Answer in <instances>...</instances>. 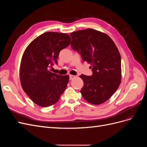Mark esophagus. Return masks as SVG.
<instances>
[{
  "instance_id": "34e87169",
  "label": "esophagus",
  "mask_w": 147,
  "mask_h": 147,
  "mask_svg": "<svg viewBox=\"0 0 147 147\" xmlns=\"http://www.w3.org/2000/svg\"><path fill=\"white\" fill-rule=\"evenodd\" d=\"M75 77H76V76H75V75H70V76H69V78H70V80H73Z\"/></svg>"
}]
</instances>
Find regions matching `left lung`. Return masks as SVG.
I'll list each match as a JSON object with an SVG mask.
<instances>
[{"instance_id": "1", "label": "left lung", "mask_w": 147, "mask_h": 147, "mask_svg": "<svg viewBox=\"0 0 147 147\" xmlns=\"http://www.w3.org/2000/svg\"><path fill=\"white\" fill-rule=\"evenodd\" d=\"M71 47L80 54L83 61L90 64L92 76L82 74L84 85L80 91L90 104L99 105L109 100L121 80V56L108 35L93 29L70 33Z\"/></svg>"}]
</instances>
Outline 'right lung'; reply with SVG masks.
I'll use <instances>...</instances> for the list:
<instances>
[{
  "instance_id": "obj_1",
  "label": "right lung",
  "mask_w": 147,
  "mask_h": 147,
  "mask_svg": "<svg viewBox=\"0 0 147 147\" xmlns=\"http://www.w3.org/2000/svg\"><path fill=\"white\" fill-rule=\"evenodd\" d=\"M71 42L65 33L47 32L39 35L26 48L21 61L20 78L22 88L35 104L47 107L59 100L69 76L50 72L57 64L59 52Z\"/></svg>"
}]
</instances>
